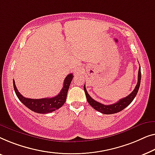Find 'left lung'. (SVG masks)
Segmentation results:
<instances>
[{"mask_svg": "<svg viewBox=\"0 0 155 155\" xmlns=\"http://www.w3.org/2000/svg\"><path fill=\"white\" fill-rule=\"evenodd\" d=\"M140 80H141V71H140V67L138 70V83H137L135 89L130 93L128 96H126L124 98L119 100L118 102L114 104H109V105H106V104H103L102 103H100L99 102L95 101L94 99H93L89 94L87 92L86 86H84V89L86 93V96L87 98V101L91 107H93L95 110L98 111V112L102 113L104 114H115V113L121 112L124 109H125L126 107L131 103V102L134 100L135 97L136 96L137 93H138L139 87L140 85Z\"/></svg>", "mask_w": 155, "mask_h": 155, "instance_id": "8db88e82", "label": "left lung"}]
</instances>
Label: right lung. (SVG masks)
<instances>
[{
	"label": "right lung",
	"mask_w": 155,
	"mask_h": 155,
	"mask_svg": "<svg viewBox=\"0 0 155 155\" xmlns=\"http://www.w3.org/2000/svg\"><path fill=\"white\" fill-rule=\"evenodd\" d=\"M72 78V74H69L67 75L64 80V86L60 93L55 97H49V98L47 97V98L41 99H31L24 97L17 89L14 80H13V87H14L15 92L17 97L27 107L38 114H48V113H51L56 110H58L64 104L66 101L67 92H68Z\"/></svg>",
	"instance_id": "1"
}]
</instances>
